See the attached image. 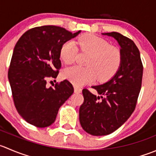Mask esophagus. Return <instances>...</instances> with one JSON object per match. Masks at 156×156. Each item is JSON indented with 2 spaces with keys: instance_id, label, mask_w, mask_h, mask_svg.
Wrapping results in <instances>:
<instances>
[{
  "instance_id": "1",
  "label": "esophagus",
  "mask_w": 156,
  "mask_h": 156,
  "mask_svg": "<svg viewBox=\"0 0 156 156\" xmlns=\"http://www.w3.org/2000/svg\"><path fill=\"white\" fill-rule=\"evenodd\" d=\"M74 90H75V93H81V89L80 87H77V86L74 87Z\"/></svg>"
}]
</instances>
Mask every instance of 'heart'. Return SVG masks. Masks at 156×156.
Here are the masks:
<instances>
[{"label": "heart", "mask_w": 156, "mask_h": 156, "mask_svg": "<svg viewBox=\"0 0 156 156\" xmlns=\"http://www.w3.org/2000/svg\"><path fill=\"white\" fill-rule=\"evenodd\" d=\"M78 43L81 50L90 54L86 66L83 68L73 66L66 68L63 76L75 84L83 85L93 81L98 76L101 81L111 78L121 64L122 55L120 49L109 46L105 40L93 34H86L78 39ZM78 48L76 43L69 40L63 44L60 51V57L66 64L72 63L75 60Z\"/></svg>", "instance_id": "heart-1"}]
</instances>
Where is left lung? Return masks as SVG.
<instances>
[{
  "instance_id": "1",
  "label": "left lung",
  "mask_w": 156,
  "mask_h": 156,
  "mask_svg": "<svg viewBox=\"0 0 156 156\" xmlns=\"http://www.w3.org/2000/svg\"><path fill=\"white\" fill-rule=\"evenodd\" d=\"M102 35L114 38L120 46L121 64L107 82L93 86L99 96L83 89L84 103L79 109V120L85 132L106 136L120 128L133 113L142 85L143 66L134 42L116 32Z\"/></svg>"
}]
</instances>
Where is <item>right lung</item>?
I'll use <instances>...</instances> for the list:
<instances>
[{"instance_id":"1","label":"right lung","mask_w":156,"mask_h":156,"mask_svg":"<svg viewBox=\"0 0 156 156\" xmlns=\"http://www.w3.org/2000/svg\"><path fill=\"white\" fill-rule=\"evenodd\" d=\"M80 33L43 26L27 30L16 43L8 79L16 110L27 123L40 128L50 126L58 109L73 94L68 80L49 87L46 82L58 75L62 46Z\"/></svg>"}]
</instances>
